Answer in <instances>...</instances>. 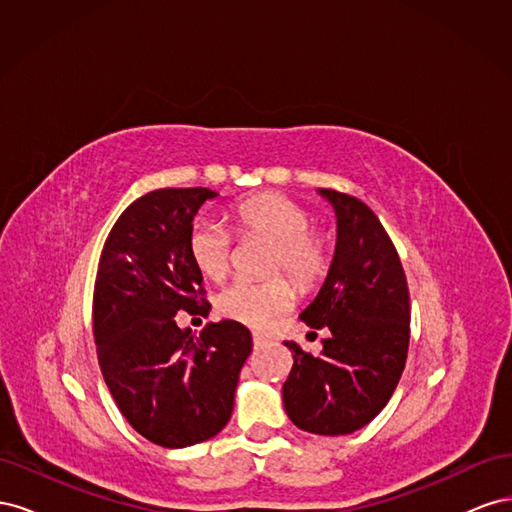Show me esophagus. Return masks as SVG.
<instances>
[{"label": "esophagus", "mask_w": 512, "mask_h": 512, "mask_svg": "<svg viewBox=\"0 0 512 512\" xmlns=\"http://www.w3.org/2000/svg\"><path fill=\"white\" fill-rule=\"evenodd\" d=\"M252 342H254V348H262V346H267V344H269V339H267L265 335L254 333V335H252Z\"/></svg>", "instance_id": "1"}]
</instances>
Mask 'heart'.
<instances>
[{
  "instance_id": "1",
  "label": "heart",
  "mask_w": 512,
  "mask_h": 512,
  "mask_svg": "<svg viewBox=\"0 0 512 512\" xmlns=\"http://www.w3.org/2000/svg\"><path fill=\"white\" fill-rule=\"evenodd\" d=\"M239 237H265L273 241L269 273H288L301 290L316 288L327 277L333 260V241L327 232L309 226V211L280 192H258L232 207ZM230 230L211 218H198L188 232V254L207 280L220 282L230 271ZM294 288L282 275L269 280H235L218 294L220 314L262 329L290 312Z\"/></svg>"
}]
</instances>
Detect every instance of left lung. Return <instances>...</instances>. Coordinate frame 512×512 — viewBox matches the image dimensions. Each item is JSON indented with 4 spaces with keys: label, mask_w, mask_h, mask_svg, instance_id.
<instances>
[{
    "label": "left lung",
    "mask_w": 512,
    "mask_h": 512,
    "mask_svg": "<svg viewBox=\"0 0 512 512\" xmlns=\"http://www.w3.org/2000/svg\"><path fill=\"white\" fill-rule=\"evenodd\" d=\"M337 213V245L327 280L301 320L329 331L320 354L284 342L292 369L284 382L290 421L318 436H346L389 404L410 344L404 267L378 215L356 196L320 190Z\"/></svg>",
    "instance_id": "left-lung-1"
}]
</instances>
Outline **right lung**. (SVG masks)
Segmentation results:
<instances>
[{"instance_id": "1", "label": "right lung", "mask_w": 512, "mask_h": 512, "mask_svg": "<svg viewBox=\"0 0 512 512\" xmlns=\"http://www.w3.org/2000/svg\"><path fill=\"white\" fill-rule=\"evenodd\" d=\"M209 188L153 190L123 211L102 247L94 337L104 382L126 421L149 442L183 448L220 433L232 414L252 335L237 320L198 339L175 314L207 316L203 275L188 232Z\"/></svg>"}]
</instances>
